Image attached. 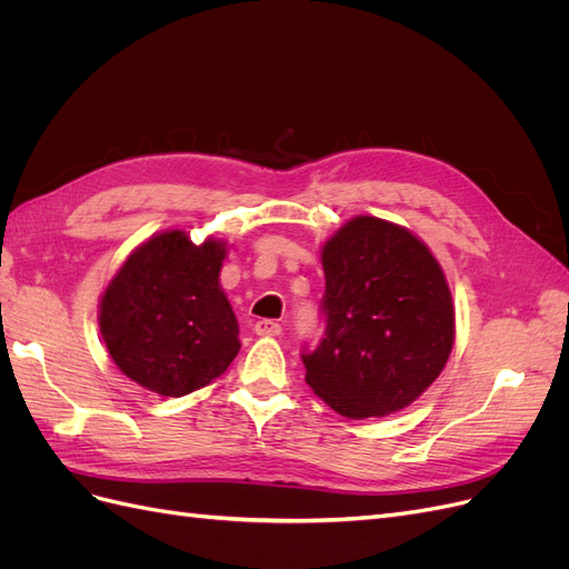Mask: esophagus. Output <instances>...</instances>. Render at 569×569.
Here are the masks:
<instances>
[{
    "label": "esophagus",
    "mask_w": 569,
    "mask_h": 569,
    "mask_svg": "<svg viewBox=\"0 0 569 569\" xmlns=\"http://www.w3.org/2000/svg\"><path fill=\"white\" fill-rule=\"evenodd\" d=\"M253 330L258 337H280L282 335V325L278 320H258L253 325Z\"/></svg>",
    "instance_id": "esophagus-1"
}]
</instances>
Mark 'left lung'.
<instances>
[{"mask_svg":"<svg viewBox=\"0 0 569 569\" xmlns=\"http://www.w3.org/2000/svg\"><path fill=\"white\" fill-rule=\"evenodd\" d=\"M325 332L306 385L351 420L412 403L443 370L456 318L441 266L416 234L358 216L322 249Z\"/></svg>","mask_w":569,"mask_h":569,"instance_id":"1","label":"left lung"}]
</instances>
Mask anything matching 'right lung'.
<instances>
[{
    "label": "right lung",
    "mask_w": 569,
    "mask_h": 569,
    "mask_svg": "<svg viewBox=\"0 0 569 569\" xmlns=\"http://www.w3.org/2000/svg\"><path fill=\"white\" fill-rule=\"evenodd\" d=\"M226 244H192L182 230L151 237L120 266L99 306L113 363L161 396H184L230 368L239 325L220 289Z\"/></svg>",
    "instance_id": "1"
}]
</instances>
